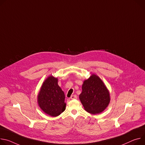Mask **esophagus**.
<instances>
[{"label": "esophagus", "mask_w": 145, "mask_h": 145, "mask_svg": "<svg viewBox=\"0 0 145 145\" xmlns=\"http://www.w3.org/2000/svg\"><path fill=\"white\" fill-rule=\"evenodd\" d=\"M77 95H73L71 97V99H77Z\"/></svg>", "instance_id": "obj_1"}]
</instances>
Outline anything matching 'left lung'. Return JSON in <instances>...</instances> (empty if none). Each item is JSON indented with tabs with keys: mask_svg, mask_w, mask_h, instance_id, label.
I'll use <instances>...</instances> for the list:
<instances>
[{
	"mask_svg": "<svg viewBox=\"0 0 145 145\" xmlns=\"http://www.w3.org/2000/svg\"><path fill=\"white\" fill-rule=\"evenodd\" d=\"M79 99L84 109L93 114L102 112L110 101L109 90L101 78L94 74L84 81Z\"/></svg>",
	"mask_w": 145,
	"mask_h": 145,
	"instance_id": "8db88e82",
	"label": "left lung"
}]
</instances>
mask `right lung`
Here are the masks:
<instances>
[{
    "mask_svg": "<svg viewBox=\"0 0 145 145\" xmlns=\"http://www.w3.org/2000/svg\"><path fill=\"white\" fill-rule=\"evenodd\" d=\"M63 91L58 84V78L48 76L43 82L37 95L39 107L48 115L56 117L66 108Z\"/></svg>",
    "mask_w": 145,
    "mask_h": 145,
    "instance_id": "obj_1",
    "label": "right lung"
}]
</instances>
